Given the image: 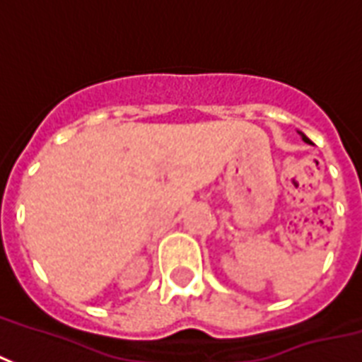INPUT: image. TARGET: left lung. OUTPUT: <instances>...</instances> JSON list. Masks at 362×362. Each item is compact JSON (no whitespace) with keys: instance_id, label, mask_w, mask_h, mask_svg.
<instances>
[{"instance_id":"8db88e82","label":"left lung","mask_w":362,"mask_h":362,"mask_svg":"<svg viewBox=\"0 0 362 362\" xmlns=\"http://www.w3.org/2000/svg\"><path fill=\"white\" fill-rule=\"evenodd\" d=\"M300 136H302V140L303 142H308V144H311V140L308 136H305V134H303V132H300Z\"/></svg>"}]
</instances>
